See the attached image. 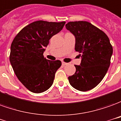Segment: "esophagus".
<instances>
[{"instance_id": "esophagus-1", "label": "esophagus", "mask_w": 121, "mask_h": 121, "mask_svg": "<svg viewBox=\"0 0 121 121\" xmlns=\"http://www.w3.org/2000/svg\"><path fill=\"white\" fill-rule=\"evenodd\" d=\"M68 63L66 62H62V66H66V65H67Z\"/></svg>"}]
</instances>
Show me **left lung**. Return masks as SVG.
<instances>
[{
  "instance_id": "obj_1",
  "label": "left lung",
  "mask_w": 121,
  "mask_h": 121,
  "mask_svg": "<svg viewBox=\"0 0 121 121\" xmlns=\"http://www.w3.org/2000/svg\"><path fill=\"white\" fill-rule=\"evenodd\" d=\"M66 29L75 36V50L82 58L80 65H75V73L68 77L69 83L80 91L91 90L103 79L109 67L113 48L109 38L87 21L69 22Z\"/></svg>"
}]
</instances>
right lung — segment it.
I'll return each instance as SVG.
<instances>
[{"instance_id":"obj_1","label":"right lung","mask_w":121,"mask_h":121,"mask_svg":"<svg viewBox=\"0 0 121 121\" xmlns=\"http://www.w3.org/2000/svg\"><path fill=\"white\" fill-rule=\"evenodd\" d=\"M65 21H35L18 33L10 48V61L18 79L27 89L41 93L53 83L60 60L52 61L43 55L52 36L59 33Z\"/></svg>"}]
</instances>
